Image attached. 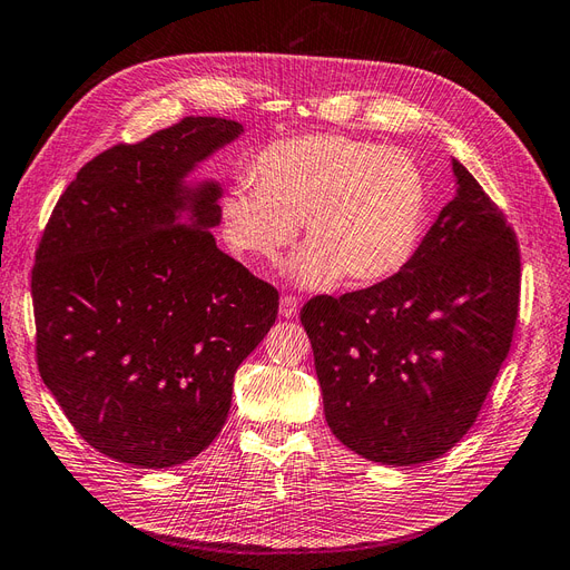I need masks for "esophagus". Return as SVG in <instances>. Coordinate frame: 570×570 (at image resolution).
<instances>
[{
	"mask_svg": "<svg viewBox=\"0 0 570 570\" xmlns=\"http://www.w3.org/2000/svg\"><path fill=\"white\" fill-rule=\"evenodd\" d=\"M301 311V301L291 294H284L279 301V315L282 317H296Z\"/></svg>",
	"mask_w": 570,
	"mask_h": 570,
	"instance_id": "esophagus-1",
	"label": "esophagus"
}]
</instances>
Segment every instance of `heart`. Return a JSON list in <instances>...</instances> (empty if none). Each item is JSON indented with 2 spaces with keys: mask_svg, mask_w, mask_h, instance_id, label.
I'll return each instance as SVG.
<instances>
[{
  "mask_svg": "<svg viewBox=\"0 0 570 570\" xmlns=\"http://www.w3.org/2000/svg\"><path fill=\"white\" fill-rule=\"evenodd\" d=\"M229 248L248 263L274 265L294 240L298 219L305 246L294 259L303 284L341 274L348 284L394 276L417 248L428 217V186L401 150L338 134L272 142L250 161L219 203Z\"/></svg>",
  "mask_w": 570,
  "mask_h": 570,
  "instance_id": "b5f03b06",
  "label": "heart"
}]
</instances>
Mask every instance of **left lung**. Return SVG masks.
Instances as JSON below:
<instances>
[{
	"mask_svg": "<svg viewBox=\"0 0 570 570\" xmlns=\"http://www.w3.org/2000/svg\"><path fill=\"white\" fill-rule=\"evenodd\" d=\"M453 174L456 198L394 276L301 311L327 425L384 465L428 463L456 446L511 348L518 238L459 159Z\"/></svg>",
	"mask_w": 570,
	"mask_h": 570,
	"instance_id": "obj_1",
	"label": "left lung"
}]
</instances>
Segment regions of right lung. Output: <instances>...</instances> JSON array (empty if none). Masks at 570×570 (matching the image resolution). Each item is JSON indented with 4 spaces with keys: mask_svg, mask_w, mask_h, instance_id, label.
<instances>
[{
    "mask_svg": "<svg viewBox=\"0 0 570 570\" xmlns=\"http://www.w3.org/2000/svg\"><path fill=\"white\" fill-rule=\"evenodd\" d=\"M243 126L186 117L90 159L61 193L30 276L36 355L73 430L105 456L169 468L213 444L234 375L279 291L213 236L219 186L186 174Z\"/></svg>",
    "mask_w": 570,
    "mask_h": 570,
    "instance_id": "right-lung-1",
    "label": "right lung"
}]
</instances>
